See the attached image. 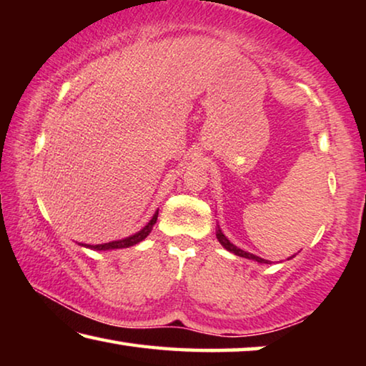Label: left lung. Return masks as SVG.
Returning a JSON list of instances; mask_svg holds the SVG:
<instances>
[{"mask_svg":"<svg viewBox=\"0 0 366 366\" xmlns=\"http://www.w3.org/2000/svg\"><path fill=\"white\" fill-rule=\"evenodd\" d=\"M216 237H218L219 244H221L222 247H224L226 250H229V252H231V253H234V255H237V257H242V258H249V259H253V262H258V263H268V259H264V258H259V257H257V255H253V253L245 252V250L239 249V247H235L234 244L229 242V239L226 237L224 234H222V231H221L219 227H218V231H216Z\"/></svg>","mask_w":366,"mask_h":366,"instance_id":"8db88e82","label":"left lung"}]
</instances>
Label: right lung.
I'll list each match as a JSON object with an SVG mask.
<instances>
[{
  "label": "right lung",
  "mask_w": 366,
  "mask_h": 366,
  "mask_svg": "<svg viewBox=\"0 0 366 366\" xmlns=\"http://www.w3.org/2000/svg\"><path fill=\"white\" fill-rule=\"evenodd\" d=\"M158 219V209L154 212L153 218L148 221V224L140 229L139 232H135L134 235H129L126 239H121V240H113V242H108V244H98V245H85V244H79L82 247H89V249H94V250H114V249H127V247H132L135 244H139L144 240L148 234L152 232V229L154 226V222Z\"/></svg>",
  "instance_id": "add662e5"
}]
</instances>
